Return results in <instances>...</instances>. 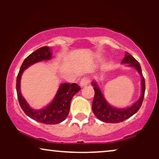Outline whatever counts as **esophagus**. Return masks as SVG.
<instances>
[{"instance_id":"esophagus-1","label":"esophagus","mask_w":159,"mask_h":159,"mask_svg":"<svg viewBox=\"0 0 159 159\" xmlns=\"http://www.w3.org/2000/svg\"><path fill=\"white\" fill-rule=\"evenodd\" d=\"M89 83H90V80H89V78L87 77H84L81 78V81H80V86L82 87H86V86L89 84Z\"/></svg>"}]
</instances>
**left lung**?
Here are the masks:
<instances>
[{
    "label": "left lung",
    "instance_id": "1",
    "mask_svg": "<svg viewBox=\"0 0 159 159\" xmlns=\"http://www.w3.org/2000/svg\"><path fill=\"white\" fill-rule=\"evenodd\" d=\"M122 63H126L129 64L128 66H129L134 67L140 74L141 77V96L132 106L127 108H116L107 103L96 81H93L92 85L95 91V96L92 104L93 112L98 120L105 123H118L127 120L138 112L143 102L145 93V80L142 75L140 63L128 52H125Z\"/></svg>",
    "mask_w": 159,
    "mask_h": 159
}]
</instances>
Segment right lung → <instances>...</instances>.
Returning <instances> with one entry per match:
<instances>
[{
  "instance_id": "1",
  "label": "right lung",
  "mask_w": 159,
  "mask_h": 159,
  "mask_svg": "<svg viewBox=\"0 0 159 159\" xmlns=\"http://www.w3.org/2000/svg\"><path fill=\"white\" fill-rule=\"evenodd\" d=\"M52 52L49 47H42L30 54L24 61L16 79V91L18 99L21 109L31 119L39 123L53 125L63 122L68 116L70 102L73 96L81 90L77 84H70L63 83L60 85L59 89L54 96L52 102L46 107L40 110H35L29 106L26 100L24 98L21 93L20 84L21 78L24 71L30 66L42 61H48L52 59Z\"/></svg>"
}]
</instances>
